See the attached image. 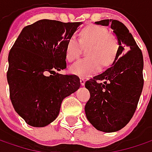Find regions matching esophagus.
I'll return each instance as SVG.
<instances>
[{
    "mask_svg": "<svg viewBox=\"0 0 152 152\" xmlns=\"http://www.w3.org/2000/svg\"><path fill=\"white\" fill-rule=\"evenodd\" d=\"M80 83H81V85H82V86H84V85H85V79L82 77V78L80 79Z\"/></svg>",
    "mask_w": 152,
    "mask_h": 152,
    "instance_id": "34e87169",
    "label": "esophagus"
}]
</instances>
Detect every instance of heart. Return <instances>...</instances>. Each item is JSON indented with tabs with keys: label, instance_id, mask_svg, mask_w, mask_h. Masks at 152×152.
Listing matches in <instances>:
<instances>
[{
	"label": "heart",
	"instance_id": "obj_1",
	"mask_svg": "<svg viewBox=\"0 0 152 152\" xmlns=\"http://www.w3.org/2000/svg\"><path fill=\"white\" fill-rule=\"evenodd\" d=\"M88 58L78 60L72 64L69 70L72 74L87 77L97 73L101 65L107 66L114 61L119 51L120 43L114 34L106 28L92 24L80 33V41L75 37L69 38L66 45V59L72 62L81 55L83 47H88Z\"/></svg>",
	"mask_w": 152,
	"mask_h": 152
}]
</instances>
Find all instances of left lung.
Instances as JSON below:
<instances>
[{
  "mask_svg": "<svg viewBox=\"0 0 152 152\" xmlns=\"http://www.w3.org/2000/svg\"><path fill=\"white\" fill-rule=\"evenodd\" d=\"M95 23H110L120 48L111 66L85 83L90 93L85 113L96 129L112 133L124 128L135 112L144 86V60L141 50L123 23L114 19Z\"/></svg>",
  "mask_w": 152,
  "mask_h": 152,
  "instance_id": "8db88e82",
  "label": "left lung"
}]
</instances>
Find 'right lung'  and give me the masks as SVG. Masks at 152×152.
<instances>
[{"label":"right lung","mask_w":152,"mask_h":152,"mask_svg":"<svg viewBox=\"0 0 152 152\" xmlns=\"http://www.w3.org/2000/svg\"><path fill=\"white\" fill-rule=\"evenodd\" d=\"M82 23L39 20L25 26L11 48L7 73L11 101L32 127L53 122L64 99L81 86L76 75L56 71L66 68L67 42Z\"/></svg>","instance_id":"add662e5"}]
</instances>
